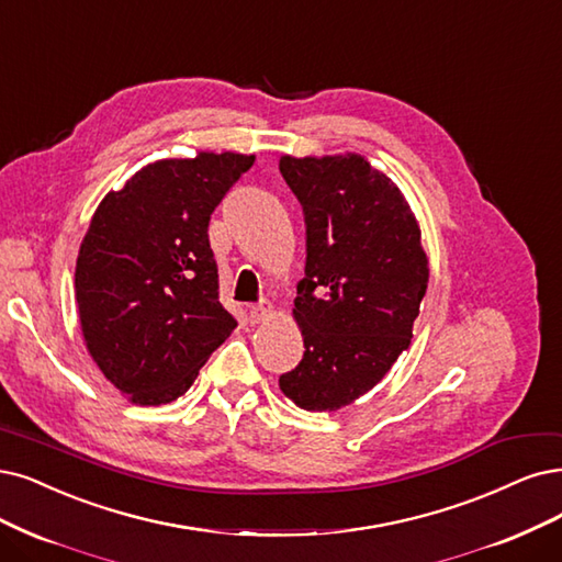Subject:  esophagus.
<instances>
[{
    "mask_svg": "<svg viewBox=\"0 0 562 562\" xmlns=\"http://www.w3.org/2000/svg\"><path fill=\"white\" fill-rule=\"evenodd\" d=\"M276 315V307L270 303H259L255 307H249V319H252V324H263L268 319H273Z\"/></svg>",
    "mask_w": 562,
    "mask_h": 562,
    "instance_id": "esophagus-1",
    "label": "esophagus"
}]
</instances>
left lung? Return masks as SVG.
<instances>
[{
  "label": "left lung",
  "instance_id": "left-lung-1",
  "mask_svg": "<svg viewBox=\"0 0 562 562\" xmlns=\"http://www.w3.org/2000/svg\"><path fill=\"white\" fill-rule=\"evenodd\" d=\"M305 213V278L294 319L305 355L280 378L307 412L359 401L409 347L428 286L422 228L398 184L363 155L280 157Z\"/></svg>",
  "mask_w": 562,
  "mask_h": 562
}]
</instances>
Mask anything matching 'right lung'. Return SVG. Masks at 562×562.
<instances>
[{
    "mask_svg": "<svg viewBox=\"0 0 562 562\" xmlns=\"http://www.w3.org/2000/svg\"><path fill=\"white\" fill-rule=\"evenodd\" d=\"M252 164L205 150L157 159L97 205L76 259L78 317L92 361L127 401L180 398L236 328L207 222Z\"/></svg>",
    "mask_w": 562,
    "mask_h": 562,
    "instance_id": "1",
    "label": "right lung"
}]
</instances>
